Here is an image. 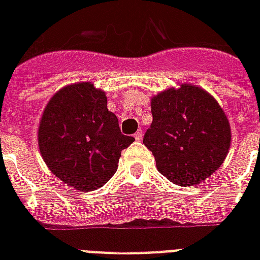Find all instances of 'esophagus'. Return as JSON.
<instances>
[{"label": "esophagus", "mask_w": 260, "mask_h": 260, "mask_svg": "<svg viewBox=\"0 0 260 260\" xmlns=\"http://www.w3.org/2000/svg\"><path fill=\"white\" fill-rule=\"evenodd\" d=\"M142 136H143V132H142V131H138L135 134V139L136 141H142Z\"/></svg>", "instance_id": "obj_1"}]
</instances>
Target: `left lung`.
I'll use <instances>...</instances> for the list:
<instances>
[{"label": "left lung", "mask_w": 260, "mask_h": 260, "mask_svg": "<svg viewBox=\"0 0 260 260\" xmlns=\"http://www.w3.org/2000/svg\"><path fill=\"white\" fill-rule=\"evenodd\" d=\"M153 122L143 136L160 174L192 186L223 164L231 143L229 119L207 91L192 85L152 99Z\"/></svg>", "instance_id": "obj_1"}]
</instances>
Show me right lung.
Instances as JSON below:
<instances>
[{
	"label": "right lung",
	"instance_id": "1",
	"mask_svg": "<svg viewBox=\"0 0 260 260\" xmlns=\"http://www.w3.org/2000/svg\"><path fill=\"white\" fill-rule=\"evenodd\" d=\"M134 141L121 134L106 93L90 82L57 91L39 126V147L48 169L85 192L100 188L115 174L121 152Z\"/></svg>",
	"mask_w": 260,
	"mask_h": 260
}]
</instances>
